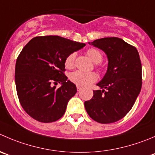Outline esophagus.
I'll return each instance as SVG.
<instances>
[{"mask_svg": "<svg viewBox=\"0 0 155 155\" xmlns=\"http://www.w3.org/2000/svg\"><path fill=\"white\" fill-rule=\"evenodd\" d=\"M76 88H77V91H80L81 89H82V88L79 85H76Z\"/></svg>", "mask_w": 155, "mask_h": 155, "instance_id": "1", "label": "esophagus"}]
</instances>
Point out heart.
<instances>
[{"instance_id":"1","label":"heart","mask_w":155,"mask_h":155,"mask_svg":"<svg viewBox=\"0 0 155 155\" xmlns=\"http://www.w3.org/2000/svg\"><path fill=\"white\" fill-rule=\"evenodd\" d=\"M87 54L88 56L92 60L93 62L96 64V65L98 66L99 64L103 60V54L101 51L98 49L96 48H90L87 51ZM76 53L70 54L66 58L64 64L65 67L68 69L73 68L74 66L75 58H76ZM70 79L72 82H73L76 85H79V86H86V85H90L92 82H94L97 79V76L95 73H85V72L77 70L73 73H70Z\"/></svg>"}]
</instances>
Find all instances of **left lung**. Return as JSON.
Masks as SVG:
<instances>
[{"instance_id": "8db88e82", "label": "left lung", "mask_w": 155, "mask_h": 155, "mask_svg": "<svg viewBox=\"0 0 155 155\" xmlns=\"http://www.w3.org/2000/svg\"><path fill=\"white\" fill-rule=\"evenodd\" d=\"M88 43L105 52L108 67L106 74L97 84L102 90L93 91L92 98L85 101V110L96 122L112 124L130 112L142 88L139 52L134 46L117 37Z\"/></svg>"}]
</instances>
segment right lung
<instances>
[{"label":"right lung","mask_w":155,"mask_h":155,"mask_svg":"<svg viewBox=\"0 0 155 155\" xmlns=\"http://www.w3.org/2000/svg\"><path fill=\"white\" fill-rule=\"evenodd\" d=\"M85 44L58 35L33 38L22 48L15 67V82L19 101L33 119L51 123L64 116L76 86L67 80L66 58ZM58 83L62 85L57 89Z\"/></svg>","instance_id":"add662e5"}]
</instances>
